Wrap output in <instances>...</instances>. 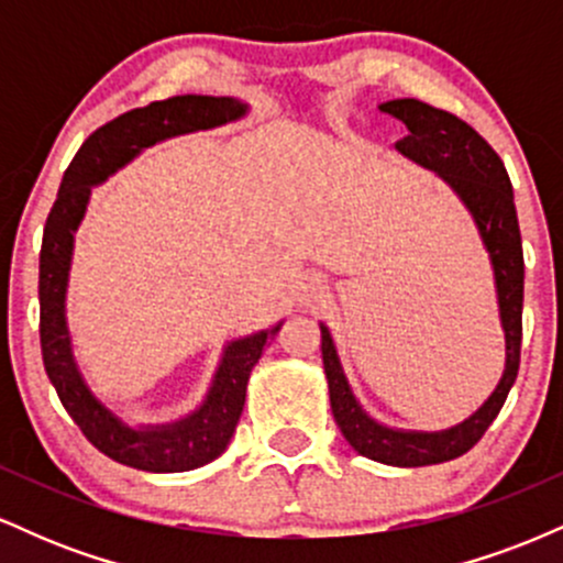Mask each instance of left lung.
I'll list each match as a JSON object with an SVG mask.
<instances>
[{"instance_id":"1","label":"left lung","mask_w":563,"mask_h":563,"mask_svg":"<svg viewBox=\"0 0 563 563\" xmlns=\"http://www.w3.org/2000/svg\"><path fill=\"white\" fill-rule=\"evenodd\" d=\"M380 111L394 115L407 126V137L397 142L407 158L418 161L426 169L442 174L452 190L474 214L489 260L495 267L497 301H500L503 331H506V373L468 421L437 434L421 431H394L367 418L349 389L344 371L335 357L333 339L322 325V365H325L331 410L341 434L360 455L386 466H431L463 455L474 448L489 429L506 402L510 386L519 376L521 363V307H525V251H521L519 219H516L514 187L503 161L487 140L466 121L421 100H391Z\"/></svg>"}]
</instances>
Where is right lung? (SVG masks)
<instances>
[{"label":"right lung","mask_w":563,"mask_h":563,"mask_svg":"<svg viewBox=\"0 0 563 563\" xmlns=\"http://www.w3.org/2000/svg\"><path fill=\"white\" fill-rule=\"evenodd\" d=\"M243 113L245 106L232 97L203 95L169 97L121 113L119 119L95 129L79 147L63 174L60 190L44 224L42 254H38V341H42L44 371L81 434L102 455L124 466L153 471V474H177V471L206 466L222 455L243 412L251 367L260 363L264 344L275 339L280 325L232 341L219 365L214 386L196 416L158 429H129L89 394L70 357L63 301H66L74 230L79 228L92 185L102 183L108 174L132 161L142 147L174 134L228 124L232 119H241Z\"/></svg>","instance_id":"add662e5"}]
</instances>
